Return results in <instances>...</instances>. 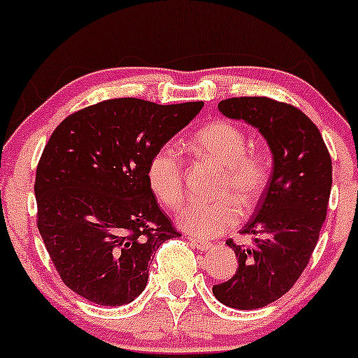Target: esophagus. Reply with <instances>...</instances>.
I'll return each instance as SVG.
<instances>
[{"mask_svg":"<svg viewBox=\"0 0 358 358\" xmlns=\"http://www.w3.org/2000/svg\"><path fill=\"white\" fill-rule=\"evenodd\" d=\"M192 245H194V248H197L200 251H209L212 248V245L209 241H203V239H199V238H190Z\"/></svg>","mask_w":358,"mask_h":358,"instance_id":"obj_1","label":"esophagus"}]
</instances>
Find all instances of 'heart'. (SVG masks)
<instances>
[{
	"label": "heart",
	"instance_id": "obj_1",
	"mask_svg": "<svg viewBox=\"0 0 358 358\" xmlns=\"http://www.w3.org/2000/svg\"><path fill=\"white\" fill-rule=\"evenodd\" d=\"M195 148L207 158L222 164L214 192L219 197L188 200L176 215V222L187 233L199 238H214L231 229L260 202L270 178L268 156L262 149H248L241 127L227 120H215L202 127L194 137ZM185 158L173 144H163L148 163V185L155 197L168 209L182 203L185 187ZM242 206H239L238 203Z\"/></svg>",
	"mask_w": 358,
	"mask_h": 358
}]
</instances>
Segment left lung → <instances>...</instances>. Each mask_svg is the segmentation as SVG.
Returning <instances> with one entry per match:
<instances>
[{"instance_id": "8db88e82", "label": "left lung", "mask_w": 358, "mask_h": 358, "mask_svg": "<svg viewBox=\"0 0 358 358\" xmlns=\"http://www.w3.org/2000/svg\"><path fill=\"white\" fill-rule=\"evenodd\" d=\"M217 107L222 115L257 127L273 155L268 185L241 229L253 243L241 246L227 239L238 270L212 287L222 304L250 311L284 296L308 266L328 210L331 156L320 129L294 105L266 96H236Z\"/></svg>"}]
</instances>
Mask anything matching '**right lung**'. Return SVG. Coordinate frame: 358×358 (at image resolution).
Returning <instances> with one entry per match:
<instances>
[{
  "label": "right lung",
  "mask_w": 358,
  "mask_h": 358,
  "mask_svg": "<svg viewBox=\"0 0 358 358\" xmlns=\"http://www.w3.org/2000/svg\"><path fill=\"white\" fill-rule=\"evenodd\" d=\"M202 107L113 98L71 113L52 132L35 175L37 227L78 296L100 306L134 301L156 250L182 236L159 209L146 170L152 152Z\"/></svg>",
  "instance_id": "add662e5"
}]
</instances>
